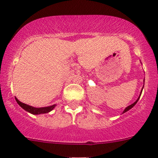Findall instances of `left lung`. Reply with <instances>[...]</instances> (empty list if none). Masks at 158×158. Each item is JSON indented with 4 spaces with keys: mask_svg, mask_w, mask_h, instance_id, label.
<instances>
[{
    "mask_svg": "<svg viewBox=\"0 0 158 158\" xmlns=\"http://www.w3.org/2000/svg\"><path fill=\"white\" fill-rule=\"evenodd\" d=\"M141 92H142V90H141ZM140 94H141V93H140ZM140 97H139V98H138V99H137V101H135V102H134V104H131V105H129V106H128V107H126V108H125V109H124V112H123V113H124V112L127 111V110H130V109H131V108H132V107H134V105H135V104H137V101H138V100H139V98H140Z\"/></svg>",
    "mask_w": 158,
    "mask_h": 158,
    "instance_id": "obj_1",
    "label": "left lung"
}]
</instances>
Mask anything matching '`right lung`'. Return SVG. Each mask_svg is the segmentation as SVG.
I'll return each mask as SVG.
<instances>
[{
    "label": "right lung",
    "instance_id": "obj_1",
    "mask_svg": "<svg viewBox=\"0 0 158 158\" xmlns=\"http://www.w3.org/2000/svg\"><path fill=\"white\" fill-rule=\"evenodd\" d=\"M15 99H16L17 103H18L23 109H24V110H27V112H29V113L33 114H40L48 113V112H50L51 110H52L54 108V107H55V104H54V105L50 106V107H39V108H37V107H31V106L27 105V104L21 102V101H18L16 98H15Z\"/></svg>",
    "mask_w": 158,
    "mask_h": 158
}]
</instances>
